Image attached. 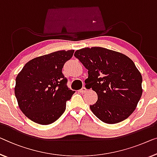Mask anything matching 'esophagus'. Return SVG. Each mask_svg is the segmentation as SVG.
Returning a JSON list of instances; mask_svg holds the SVG:
<instances>
[{
    "mask_svg": "<svg viewBox=\"0 0 157 157\" xmlns=\"http://www.w3.org/2000/svg\"><path fill=\"white\" fill-rule=\"evenodd\" d=\"M86 91H87V90H86L85 87H82L80 90H79V92H80L81 93H85Z\"/></svg>",
    "mask_w": 157,
    "mask_h": 157,
    "instance_id": "34e87169",
    "label": "esophagus"
}]
</instances>
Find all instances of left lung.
<instances>
[{"mask_svg": "<svg viewBox=\"0 0 157 157\" xmlns=\"http://www.w3.org/2000/svg\"><path fill=\"white\" fill-rule=\"evenodd\" d=\"M74 56L88 70L86 86L98 96L90 109L108 124L120 123L136 109L142 78L134 62L123 53L102 47L81 48Z\"/></svg>", "mask_w": 157, "mask_h": 157, "instance_id": "1", "label": "left lung"}]
</instances>
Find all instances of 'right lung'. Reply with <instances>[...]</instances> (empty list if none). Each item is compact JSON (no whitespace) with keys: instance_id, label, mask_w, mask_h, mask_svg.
I'll use <instances>...</instances> for the list:
<instances>
[{"instance_id":"1","label":"right lung","mask_w":157,"mask_h":157,"mask_svg":"<svg viewBox=\"0 0 157 157\" xmlns=\"http://www.w3.org/2000/svg\"><path fill=\"white\" fill-rule=\"evenodd\" d=\"M74 50L58 51L25 65L15 79V94L23 113L33 122L49 125L60 118L75 91L62 72Z\"/></svg>"}]
</instances>
